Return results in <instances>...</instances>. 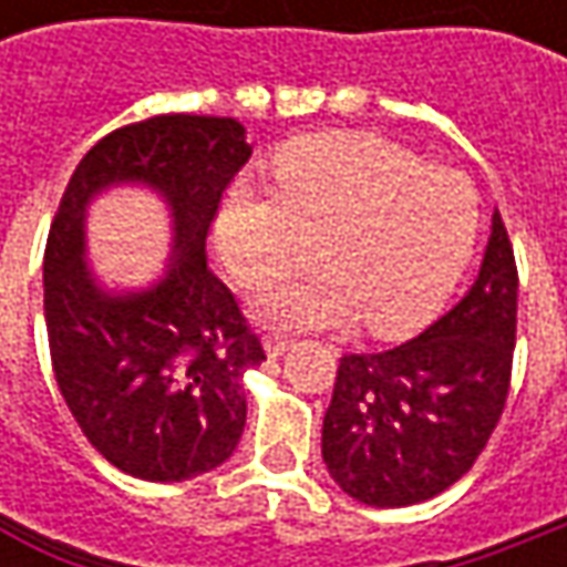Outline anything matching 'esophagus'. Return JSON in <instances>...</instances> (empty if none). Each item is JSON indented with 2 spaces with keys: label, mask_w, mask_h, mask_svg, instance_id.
I'll list each match as a JSON object with an SVG mask.
<instances>
[{
  "label": "esophagus",
  "mask_w": 567,
  "mask_h": 567,
  "mask_svg": "<svg viewBox=\"0 0 567 567\" xmlns=\"http://www.w3.org/2000/svg\"><path fill=\"white\" fill-rule=\"evenodd\" d=\"M290 343H293V340L287 338V334H280V331H271V334L265 338V350H268V357H284V353L290 350Z\"/></svg>",
  "instance_id": "obj_1"
}]
</instances>
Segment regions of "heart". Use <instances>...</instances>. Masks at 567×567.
Returning <instances> with one entry per match:
<instances>
[{"mask_svg": "<svg viewBox=\"0 0 567 567\" xmlns=\"http://www.w3.org/2000/svg\"><path fill=\"white\" fill-rule=\"evenodd\" d=\"M277 188L239 183L217 217V246L243 287L306 265L324 271L255 296L284 328H338L360 316L379 338L410 334L435 316L467 268L480 195L464 173L429 166L401 144L324 132L274 157Z\"/></svg>", "mask_w": 567, "mask_h": 567, "instance_id": "b5f03b06", "label": "heart"}]
</instances>
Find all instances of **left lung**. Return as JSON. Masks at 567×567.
Listing matches in <instances>:
<instances>
[{
  "label": "left lung",
  "instance_id": "8db88e82",
  "mask_svg": "<svg viewBox=\"0 0 567 567\" xmlns=\"http://www.w3.org/2000/svg\"><path fill=\"white\" fill-rule=\"evenodd\" d=\"M517 265L502 224L470 293L420 338L340 357L321 457L350 498L403 508L454 486L502 420L512 388Z\"/></svg>",
  "mask_w": 567,
  "mask_h": 567
}]
</instances>
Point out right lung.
<instances>
[{"label": "right lung", "mask_w": 567, "mask_h": 567, "mask_svg": "<svg viewBox=\"0 0 567 567\" xmlns=\"http://www.w3.org/2000/svg\"><path fill=\"white\" fill-rule=\"evenodd\" d=\"M249 157L236 120L164 113L100 138L62 192L43 255L55 384L87 442L128 476L183 483L239 445L243 375L265 350L205 243ZM120 182L157 187L174 210V258L138 295H106L83 265L86 205Z\"/></svg>", "instance_id": "obj_1"}]
</instances>
